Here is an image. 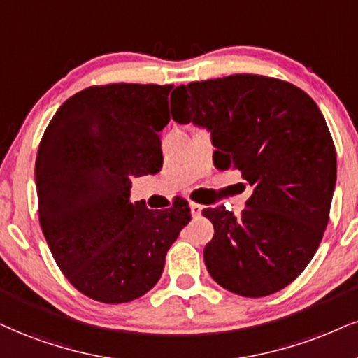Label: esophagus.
I'll return each mask as SVG.
<instances>
[{
	"label": "esophagus",
	"mask_w": 358,
	"mask_h": 358,
	"mask_svg": "<svg viewBox=\"0 0 358 358\" xmlns=\"http://www.w3.org/2000/svg\"><path fill=\"white\" fill-rule=\"evenodd\" d=\"M202 209H204V207H202L201 204H196V202H191V213H192L194 217H199V215L202 214Z\"/></svg>",
	"instance_id": "esophagus-1"
}]
</instances>
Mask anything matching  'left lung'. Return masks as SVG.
<instances>
[{
    "label": "left lung",
    "mask_w": 358,
    "mask_h": 358,
    "mask_svg": "<svg viewBox=\"0 0 358 358\" xmlns=\"http://www.w3.org/2000/svg\"><path fill=\"white\" fill-rule=\"evenodd\" d=\"M172 119L210 132L217 169L241 171L252 196L239 217L202 210L214 226L204 262L242 297L279 292L301 275L329 222L337 157L319 106L301 87L259 74L176 87Z\"/></svg>",
    "instance_id": "left-lung-1"
}]
</instances>
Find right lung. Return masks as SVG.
Listing matches in <instances>:
<instances>
[{
    "instance_id": "1",
    "label": "right lung",
    "mask_w": 358,
    "mask_h": 358,
    "mask_svg": "<svg viewBox=\"0 0 358 358\" xmlns=\"http://www.w3.org/2000/svg\"><path fill=\"white\" fill-rule=\"evenodd\" d=\"M172 85L91 86L57 109L39 143L38 213L52 257L81 294L126 303L152 289L191 220L187 201L152 210L129 201L132 178L162 167Z\"/></svg>"
}]
</instances>
